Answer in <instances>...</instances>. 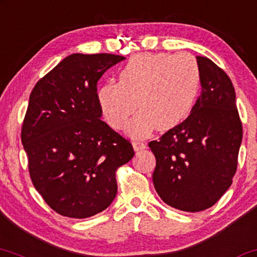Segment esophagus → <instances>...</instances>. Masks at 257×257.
<instances>
[{"label":"esophagus","instance_id":"esophagus-1","mask_svg":"<svg viewBox=\"0 0 257 257\" xmlns=\"http://www.w3.org/2000/svg\"><path fill=\"white\" fill-rule=\"evenodd\" d=\"M133 147H134L135 151H144L147 147V144L145 141H141V140H135V141H133Z\"/></svg>","mask_w":257,"mask_h":257}]
</instances>
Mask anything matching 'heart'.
<instances>
[{"instance_id": "obj_1", "label": "heart", "mask_w": 257, "mask_h": 257, "mask_svg": "<svg viewBox=\"0 0 257 257\" xmlns=\"http://www.w3.org/2000/svg\"><path fill=\"white\" fill-rule=\"evenodd\" d=\"M200 89V69L188 53H142L131 58L118 72V83L97 89L103 117L113 129L124 128L138 106L128 132L144 136L155 128L170 131L194 108ZM138 104L136 105V103Z\"/></svg>"}]
</instances>
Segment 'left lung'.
Instances as JSON below:
<instances>
[{"label": "left lung", "mask_w": 257, "mask_h": 257, "mask_svg": "<svg viewBox=\"0 0 257 257\" xmlns=\"http://www.w3.org/2000/svg\"><path fill=\"white\" fill-rule=\"evenodd\" d=\"M201 93L190 116L151 141L155 191L167 205L198 212L231 186L242 142V123L231 80L206 57H197Z\"/></svg>", "instance_id": "left-lung-1"}]
</instances>
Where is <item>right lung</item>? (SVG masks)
<instances>
[{"mask_svg":"<svg viewBox=\"0 0 257 257\" xmlns=\"http://www.w3.org/2000/svg\"><path fill=\"white\" fill-rule=\"evenodd\" d=\"M125 58L74 53L35 84L21 131L32 183L51 209L70 218L105 210L116 171L134 157L128 140L103 122L97 83Z\"/></svg>","mask_w":257,"mask_h":257,"instance_id":"add662e5","label":"right lung"}]
</instances>
